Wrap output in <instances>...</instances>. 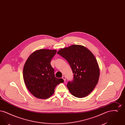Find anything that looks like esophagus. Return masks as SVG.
<instances>
[{"instance_id": "obj_1", "label": "esophagus", "mask_w": 125, "mask_h": 125, "mask_svg": "<svg viewBox=\"0 0 125 125\" xmlns=\"http://www.w3.org/2000/svg\"><path fill=\"white\" fill-rule=\"evenodd\" d=\"M62 78L64 80V82H65V80H66V79H65V76H62Z\"/></svg>"}]
</instances>
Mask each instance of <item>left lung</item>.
<instances>
[{"label": "left lung", "instance_id": "left-lung-1", "mask_svg": "<svg viewBox=\"0 0 125 125\" xmlns=\"http://www.w3.org/2000/svg\"><path fill=\"white\" fill-rule=\"evenodd\" d=\"M67 61L73 75L67 87L72 95L82 98L89 95L97 84L100 70L97 60L87 48L73 45L61 49L57 52Z\"/></svg>", "mask_w": 125, "mask_h": 125}]
</instances>
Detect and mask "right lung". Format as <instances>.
<instances>
[{
    "label": "right lung",
    "mask_w": 125,
    "mask_h": 125,
    "mask_svg": "<svg viewBox=\"0 0 125 125\" xmlns=\"http://www.w3.org/2000/svg\"><path fill=\"white\" fill-rule=\"evenodd\" d=\"M56 50L41 49L31 54L24 65V83L30 92L36 97L46 99L54 93L56 86L64 82L55 77L51 65Z\"/></svg>",
    "instance_id": "1"
}]
</instances>
